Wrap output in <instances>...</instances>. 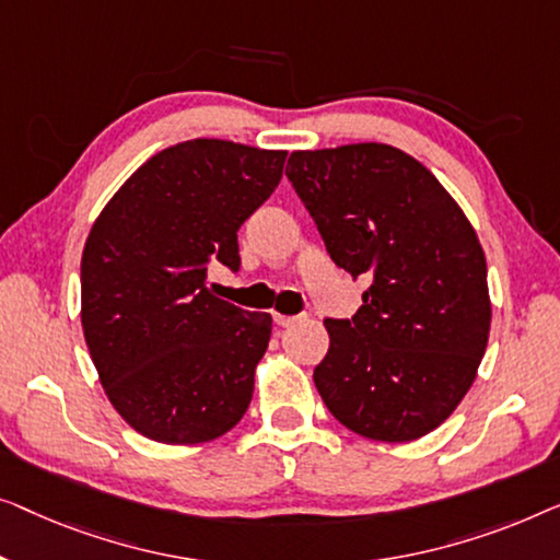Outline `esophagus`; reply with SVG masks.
<instances>
[{"instance_id":"1","label":"esophagus","mask_w":560,"mask_h":560,"mask_svg":"<svg viewBox=\"0 0 560 560\" xmlns=\"http://www.w3.org/2000/svg\"><path fill=\"white\" fill-rule=\"evenodd\" d=\"M273 322H277L279 327H291V325H296V322H302V317H287V314H273Z\"/></svg>"}]
</instances>
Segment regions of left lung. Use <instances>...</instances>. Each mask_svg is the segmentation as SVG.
I'll return each mask as SVG.
<instances>
[{
	"mask_svg": "<svg viewBox=\"0 0 560 560\" xmlns=\"http://www.w3.org/2000/svg\"><path fill=\"white\" fill-rule=\"evenodd\" d=\"M287 177L332 261L370 287L352 319H325L314 385L342 427L413 441L477 377L492 304L477 233L439 179L396 147L291 152Z\"/></svg>",
	"mask_w": 560,
	"mask_h": 560,
	"instance_id": "left-lung-1",
	"label": "left lung"
}]
</instances>
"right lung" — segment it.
Listing matches in <instances>:
<instances>
[{"label": "right lung", "instance_id": "1", "mask_svg": "<svg viewBox=\"0 0 560 560\" xmlns=\"http://www.w3.org/2000/svg\"><path fill=\"white\" fill-rule=\"evenodd\" d=\"M287 152L190 139L119 187L81 258V322L108 400L141 436L202 444L254 398L271 314L215 296L208 266L238 271V228L277 190Z\"/></svg>", "mask_w": 560, "mask_h": 560}]
</instances>
